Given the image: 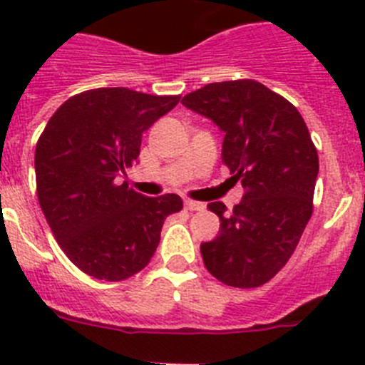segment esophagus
<instances>
[{
	"label": "esophagus",
	"mask_w": 365,
	"mask_h": 365,
	"mask_svg": "<svg viewBox=\"0 0 365 365\" xmlns=\"http://www.w3.org/2000/svg\"><path fill=\"white\" fill-rule=\"evenodd\" d=\"M185 208L186 210L193 212V210H205V205L202 202H195V201H185Z\"/></svg>",
	"instance_id": "34e87169"
}]
</instances>
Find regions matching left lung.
Masks as SVG:
<instances>
[{
    "label": "left lung",
    "instance_id": "obj_1",
    "mask_svg": "<svg viewBox=\"0 0 365 365\" xmlns=\"http://www.w3.org/2000/svg\"><path fill=\"white\" fill-rule=\"evenodd\" d=\"M225 133L221 160L245 195L210 202L219 234L201 245L208 272L252 289L285 267L312 215L318 153L298 109L256 80L208 83L180 100Z\"/></svg>",
    "mask_w": 365,
    "mask_h": 365
}]
</instances>
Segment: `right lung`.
<instances>
[{
  "label": "right lung",
  "mask_w": 365,
  "mask_h": 365,
  "mask_svg": "<svg viewBox=\"0 0 365 365\" xmlns=\"http://www.w3.org/2000/svg\"><path fill=\"white\" fill-rule=\"evenodd\" d=\"M180 96L100 87L63 102L36 144L38 201L66 256L82 272L122 282L143 270L164 219L182 208L175 193L146 197L120 182L143 133Z\"/></svg>",
  "instance_id": "1"
}]
</instances>
